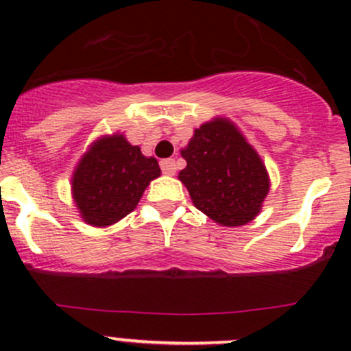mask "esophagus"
Instances as JSON below:
<instances>
[{
	"mask_svg": "<svg viewBox=\"0 0 351 351\" xmlns=\"http://www.w3.org/2000/svg\"><path fill=\"white\" fill-rule=\"evenodd\" d=\"M159 166H161L162 173L165 175H175L176 173V161L175 159H162L161 162H159Z\"/></svg>",
	"mask_w": 351,
	"mask_h": 351,
	"instance_id": "obj_1",
	"label": "esophagus"
}]
</instances>
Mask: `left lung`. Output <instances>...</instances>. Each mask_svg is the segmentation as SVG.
I'll use <instances>...</instances> for the list:
<instances>
[{
  "label": "left lung",
  "mask_w": 351,
  "mask_h": 351,
  "mask_svg": "<svg viewBox=\"0 0 351 351\" xmlns=\"http://www.w3.org/2000/svg\"><path fill=\"white\" fill-rule=\"evenodd\" d=\"M186 168L178 175L193 205L228 228L244 226L261 210L270 190L263 161L228 119L202 123L182 149Z\"/></svg>",
  "instance_id": "8db88e82"
}]
</instances>
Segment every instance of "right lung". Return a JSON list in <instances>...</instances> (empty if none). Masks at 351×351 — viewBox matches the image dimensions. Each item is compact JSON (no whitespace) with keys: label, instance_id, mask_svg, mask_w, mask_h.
I'll use <instances>...</instances> for the list:
<instances>
[{"label":"right lung","instance_id":"1","mask_svg":"<svg viewBox=\"0 0 351 351\" xmlns=\"http://www.w3.org/2000/svg\"><path fill=\"white\" fill-rule=\"evenodd\" d=\"M159 175L158 161L146 158L122 134L104 136L74 169V204L86 224L107 228L136 208L146 186Z\"/></svg>","mask_w":351,"mask_h":351}]
</instances>
